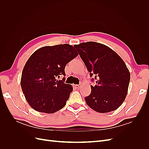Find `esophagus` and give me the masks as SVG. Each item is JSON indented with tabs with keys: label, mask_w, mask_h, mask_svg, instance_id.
Listing matches in <instances>:
<instances>
[{
	"label": "esophagus",
	"mask_w": 149,
	"mask_h": 149,
	"mask_svg": "<svg viewBox=\"0 0 149 149\" xmlns=\"http://www.w3.org/2000/svg\"><path fill=\"white\" fill-rule=\"evenodd\" d=\"M74 87H75L76 88H77V89H79L81 87V85L80 84H74Z\"/></svg>",
	"instance_id": "34e87169"
}]
</instances>
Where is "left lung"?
<instances>
[{
	"label": "left lung",
	"instance_id": "8db88e82",
	"mask_svg": "<svg viewBox=\"0 0 149 149\" xmlns=\"http://www.w3.org/2000/svg\"><path fill=\"white\" fill-rule=\"evenodd\" d=\"M77 49L92 81L91 94L84 100L96 112L106 113L116 110L126 97L130 74L123 60L111 48L94 42L74 46Z\"/></svg>",
	"mask_w": 149,
	"mask_h": 149
}]
</instances>
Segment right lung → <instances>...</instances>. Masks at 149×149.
<instances>
[{
	"label": "right lung",
	"instance_id": "obj_1",
	"mask_svg": "<svg viewBox=\"0 0 149 149\" xmlns=\"http://www.w3.org/2000/svg\"><path fill=\"white\" fill-rule=\"evenodd\" d=\"M78 55L69 44L46 46L38 49L29 58L22 71L20 84L29 105L35 111L54 113L62 109L73 91L65 84L66 64Z\"/></svg>",
	"mask_w": 149,
	"mask_h": 149
}]
</instances>
